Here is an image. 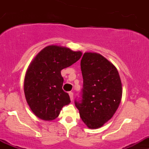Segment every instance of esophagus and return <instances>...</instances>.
I'll use <instances>...</instances> for the list:
<instances>
[{
    "label": "esophagus",
    "instance_id": "34e87169",
    "mask_svg": "<svg viewBox=\"0 0 149 149\" xmlns=\"http://www.w3.org/2000/svg\"><path fill=\"white\" fill-rule=\"evenodd\" d=\"M68 94H69V96H70V100H71V101H73V92H69Z\"/></svg>",
    "mask_w": 149,
    "mask_h": 149
}]
</instances>
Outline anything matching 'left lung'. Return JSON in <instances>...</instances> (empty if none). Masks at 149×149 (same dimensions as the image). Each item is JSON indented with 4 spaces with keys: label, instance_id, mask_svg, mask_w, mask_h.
<instances>
[{
    "label": "left lung",
    "instance_id": "1",
    "mask_svg": "<svg viewBox=\"0 0 149 149\" xmlns=\"http://www.w3.org/2000/svg\"><path fill=\"white\" fill-rule=\"evenodd\" d=\"M81 69L82 100L81 102L75 101V104L88 128H100L112 118L120 103V77L116 67L97 52L84 54Z\"/></svg>",
    "mask_w": 149,
    "mask_h": 149
}]
</instances>
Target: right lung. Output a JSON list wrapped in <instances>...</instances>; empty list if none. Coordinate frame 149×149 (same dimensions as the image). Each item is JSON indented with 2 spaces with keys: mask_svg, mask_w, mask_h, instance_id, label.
<instances>
[{
  "mask_svg": "<svg viewBox=\"0 0 149 149\" xmlns=\"http://www.w3.org/2000/svg\"><path fill=\"white\" fill-rule=\"evenodd\" d=\"M81 51L58 45L47 46L29 65L24 83L25 97L33 113L40 119L51 121L58 118L70 97L63 90L61 71L81 58Z\"/></svg>",
  "mask_w": 149,
  "mask_h": 149,
  "instance_id": "right-lung-1",
  "label": "right lung"
}]
</instances>
